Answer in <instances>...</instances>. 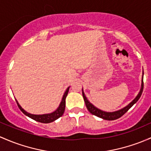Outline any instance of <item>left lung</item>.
Instances as JSON below:
<instances>
[{
    "instance_id": "8db88e82",
    "label": "left lung",
    "mask_w": 151,
    "mask_h": 151,
    "mask_svg": "<svg viewBox=\"0 0 151 151\" xmlns=\"http://www.w3.org/2000/svg\"><path fill=\"white\" fill-rule=\"evenodd\" d=\"M143 75H142V86H141V89L140 91H139V94L137 95V96L132 101L130 104L127 106L126 107H124V109H121V110L116 111L114 112H106V111H103L100 110V109H97L96 107H95L93 104H90V101L87 99L86 96H85V93H84L83 90H82V96H83L84 101H85V105H86V107L88 109V110L93 115L96 116L100 117L101 119H104L105 120H109V121H111V120H115L117 119L120 118V117L122 116L128 110L133 106L137 101L139 100V98H140L141 95H142V90H143Z\"/></svg>"
}]
</instances>
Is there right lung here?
Returning a JSON list of instances; mask_svg holds the SVG:
<instances>
[{"instance_id":"add662e5","label":"right lung","mask_w":151,"mask_h":151,"mask_svg":"<svg viewBox=\"0 0 151 151\" xmlns=\"http://www.w3.org/2000/svg\"><path fill=\"white\" fill-rule=\"evenodd\" d=\"M69 90V87L66 89V90L65 91L64 94H63V98H62V101H61V104H60L59 106H58V108L57 109V110H55L54 112H53V113L51 114H42V115H35V114H29L27 111H25L22 109L21 106H20V105L18 104L17 100H16V101H17V104L18 105V107L19 108V109L22 111V113L24 114L25 115L27 116H29V118L35 120V121L37 122H41V123H50V122L55 121V120H56L57 119H58L59 117H61V116L63 115V112H64V110H65V106H66V101H65V100H66V96H67Z\"/></svg>"}]
</instances>
